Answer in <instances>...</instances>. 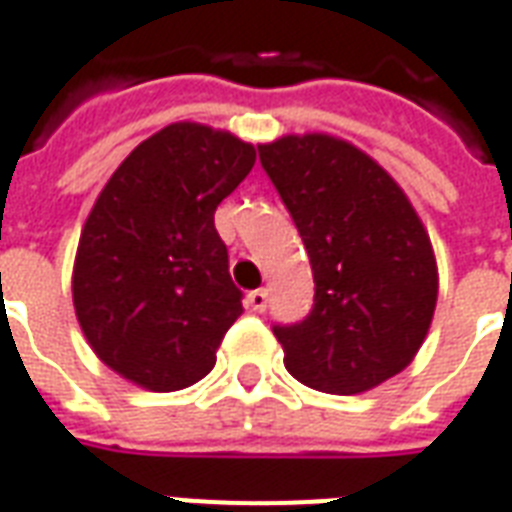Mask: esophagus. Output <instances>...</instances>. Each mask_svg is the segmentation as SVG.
<instances>
[{
	"label": "esophagus",
	"instance_id": "obj_1",
	"mask_svg": "<svg viewBox=\"0 0 512 512\" xmlns=\"http://www.w3.org/2000/svg\"><path fill=\"white\" fill-rule=\"evenodd\" d=\"M248 308L256 313L267 311V289H256V292L248 294Z\"/></svg>",
	"mask_w": 512,
	"mask_h": 512
}]
</instances>
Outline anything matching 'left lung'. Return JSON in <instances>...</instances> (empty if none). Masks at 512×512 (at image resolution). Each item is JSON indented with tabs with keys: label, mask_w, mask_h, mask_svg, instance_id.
Returning a JSON list of instances; mask_svg holds the SVG:
<instances>
[{
	"label": "left lung",
	"mask_w": 512,
	"mask_h": 512,
	"mask_svg": "<svg viewBox=\"0 0 512 512\" xmlns=\"http://www.w3.org/2000/svg\"><path fill=\"white\" fill-rule=\"evenodd\" d=\"M261 166L300 231L313 311L272 333L305 387L357 395L401 374L434 319L439 272L423 220L363 149L327 133L259 147Z\"/></svg>",
	"instance_id": "8db88e82"
}]
</instances>
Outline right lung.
I'll return each instance as SVG.
<instances>
[{
  "instance_id": "obj_1",
  "label": "right lung",
  "mask_w": 512,
  "mask_h": 512,
  "mask_svg": "<svg viewBox=\"0 0 512 512\" xmlns=\"http://www.w3.org/2000/svg\"><path fill=\"white\" fill-rule=\"evenodd\" d=\"M256 147L174 122L119 163L78 240L73 305L84 338L122 379L174 393L215 368L242 313L215 210L248 177Z\"/></svg>"
}]
</instances>
